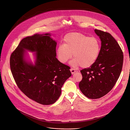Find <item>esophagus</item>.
I'll list each match as a JSON object with an SVG mask.
<instances>
[{"label": "esophagus", "instance_id": "obj_1", "mask_svg": "<svg viewBox=\"0 0 130 130\" xmlns=\"http://www.w3.org/2000/svg\"><path fill=\"white\" fill-rule=\"evenodd\" d=\"M70 71H71V74H74L75 73H76V72H78V71H77V70H76V69H73V68H71V69H70Z\"/></svg>", "mask_w": 130, "mask_h": 130}]
</instances>
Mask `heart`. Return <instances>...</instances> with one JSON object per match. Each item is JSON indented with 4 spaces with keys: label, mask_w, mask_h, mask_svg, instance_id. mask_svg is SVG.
Here are the masks:
<instances>
[{
    "label": "heart",
    "mask_w": 130,
    "mask_h": 130,
    "mask_svg": "<svg viewBox=\"0 0 130 130\" xmlns=\"http://www.w3.org/2000/svg\"><path fill=\"white\" fill-rule=\"evenodd\" d=\"M100 43L95 37H90L79 32L66 34L64 44L60 45L57 49L58 60L66 63L72 57L70 65L75 67L81 66L87 68L97 60L100 52Z\"/></svg>",
    "instance_id": "1"
}]
</instances>
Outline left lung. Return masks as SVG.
<instances>
[{"label": "left lung", "instance_id": "obj_1", "mask_svg": "<svg viewBox=\"0 0 130 130\" xmlns=\"http://www.w3.org/2000/svg\"><path fill=\"white\" fill-rule=\"evenodd\" d=\"M95 32L101 42L100 54L93 65L80 71L83 78L79 84L82 93L92 99L100 98L113 88L123 61L122 51L112 35L97 29Z\"/></svg>", "mask_w": 130, "mask_h": 130}]
</instances>
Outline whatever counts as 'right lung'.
<instances>
[{"mask_svg":"<svg viewBox=\"0 0 130 130\" xmlns=\"http://www.w3.org/2000/svg\"><path fill=\"white\" fill-rule=\"evenodd\" d=\"M50 33L35 34L23 39L10 57V68L21 90L40 104L56 102L71 73L69 67L56 58L57 42ZM26 51L36 53L33 64L25 58Z\"/></svg>","mask_w":130,"mask_h":130,"instance_id":"add662e5","label":"right lung"}]
</instances>
